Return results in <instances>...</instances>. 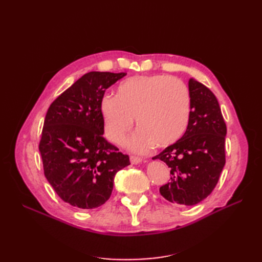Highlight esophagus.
Segmentation results:
<instances>
[{
    "instance_id": "1",
    "label": "esophagus",
    "mask_w": 262,
    "mask_h": 262,
    "mask_svg": "<svg viewBox=\"0 0 262 262\" xmlns=\"http://www.w3.org/2000/svg\"><path fill=\"white\" fill-rule=\"evenodd\" d=\"M130 161H131V163H132V164L137 165V164H139V163H141V162H142V158H141V157H139V156H134V155H132V156L130 157Z\"/></svg>"
}]
</instances>
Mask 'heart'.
Masks as SVG:
<instances>
[{"label": "heart", "instance_id": "obj_1", "mask_svg": "<svg viewBox=\"0 0 262 262\" xmlns=\"http://www.w3.org/2000/svg\"><path fill=\"white\" fill-rule=\"evenodd\" d=\"M100 113L106 136L116 144L124 143L136 118L140 130L130 146L144 152L155 143L168 146L184 137L191 115V96L179 78L162 74L134 76L119 85L117 97H102Z\"/></svg>", "mask_w": 262, "mask_h": 262}]
</instances>
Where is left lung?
<instances>
[{"mask_svg": "<svg viewBox=\"0 0 262 262\" xmlns=\"http://www.w3.org/2000/svg\"><path fill=\"white\" fill-rule=\"evenodd\" d=\"M189 92L191 115L184 137L153 157L170 168V179L160 188L161 194L181 205H194L210 195L226 162V123L215 95L193 78Z\"/></svg>", "mask_w": 262, "mask_h": 262, "instance_id": "obj_1", "label": "left lung"}]
</instances>
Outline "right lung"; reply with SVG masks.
<instances>
[{
    "label": "right lung",
    "instance_id": "obj_1",
    "mask_svg": "<svg viewBox=\"0 0 262 262\" xmlns=\"http://www.w3.org/2000/svg\"><path fill=\"white\" fill-rule=\"evenodd\" d=\"M126 73L90 72L53 100L47 112L39 150L47 180L61 199L91 210L112 195L116 173L130 165L102 137L100 101Z\"/></svg>",
    "mask_w": 262,
    "mask_h": 262
}]
</instances>
